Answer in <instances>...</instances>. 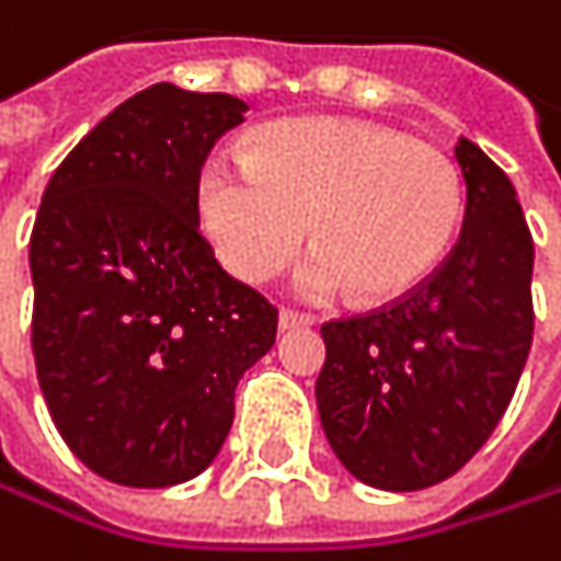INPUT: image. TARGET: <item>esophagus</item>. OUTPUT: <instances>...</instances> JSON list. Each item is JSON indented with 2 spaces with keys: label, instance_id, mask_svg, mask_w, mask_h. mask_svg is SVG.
I'll use <instances>...</instances> for the list:
<instances>
[{
  "label": "esophagus",
  "instance_id": "1",
  "mask_svg": "<svg viewBox=\"0 0 561 561\" xmlns=\"http://www.w3.org/2000/svg\"><path fill=\"white\" fill-rule=\"evenodd\" d=\"M316 325L312 316H302V312H293V309H283L278 312V332H293V329H309Z\"/></svg>",
  "mask_w": 561,
  "mask_h": 561
}]
</instances>
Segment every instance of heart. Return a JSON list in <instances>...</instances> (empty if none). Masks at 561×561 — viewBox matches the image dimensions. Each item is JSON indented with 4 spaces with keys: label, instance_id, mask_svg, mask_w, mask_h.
Listing matches in <instances>:
<instances>
[{
    "label": "heart",
    "instance_id": "heart-1",
    "mask_svg": "<svg viewBox=\"0 0 561 561\" xmlns=\"http://www.w3.org/2000/svg\"><path fill=\"white\" fill-rule=\"evenodd\" d=\"M196 219L242 283H268L299 252L296 293L394 299L421 286L463 222L460 167L394 127L293 117L245 140L242 160L213 157L196 176Z\"/></svg>",
    "mask_w": 561,
    "mask_h": 561
}]
</instances>
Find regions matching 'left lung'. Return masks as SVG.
<instances>
[{
    "label": "left lung",
    "instance_id": "obj_1",
    "mask_svg": "<svg viewBox=\"0 0 561 561\" xmlns=\"http://www.w3.org/2000/svg\"><path fill=\"white\" fill-rule=\"evenodd\" d=\"M463 229L444 265L371 316L322 325L316 385L342 467L388 493L454 477L506 414L533 345V236L510 176L467 137Z\"/></svg>",
    "mask_w": 561,
    "mask_h": 561
}]
</instances>
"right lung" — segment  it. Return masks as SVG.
I'll use <instances>...</instances> for the list:
<instances>
[{
    "label": "right lung",
    "mask_w": 561,
    "mask_h": 561,
    "mask_svg": "<svg viewBox=\"0 0 561 561\" xmlns=\"http://www.w3.org/2000/svg\"><path fill=\"white\" fill-rule=\"evenodd\" d=\"M245 101L150 84L51 173L32 242V352L48 414L98 477L157 490L203 473L278 312L213 259L196 176Z\"/></svg>",
    "instance_id": "1"
}]
</instances>
